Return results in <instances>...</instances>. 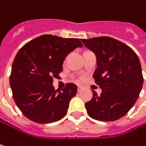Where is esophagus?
Here are the masks:
<instances>
[{
	"label": "esophagus",
	"mask_w": 146,
	"mask_h": 146,
	"mask_svg": "<svg viewBox=\"0 0 146 146\" xmlns=\"http://www.w3.org/2000/svg\"><path fill=\"white\" fill-rule=\"evenodd\" d=\"M80 90H81V87H80V86H78V89H77V91H78V92H80Z\"/></svg>",
	"instance_id": "1"
}]
</instances>
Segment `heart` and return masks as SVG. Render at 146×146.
I'll return each mask as SVG.
<instances>
[{
    "label": "heart",
    "instance_id": "1",
    "mask_svg": "<svg viewBox=\"0 0 146 146\" xmlns=\"http://www.w3.org/2000/svg\"><path fill=\"white\" fill-rule=\"evenodd\" d=\"M83 80H84V79H83V77H80V81H82Z\"/></svg>",
    "mask_w": 146,
    "mask_h": 146
}]
</instances>
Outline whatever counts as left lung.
I'll use <instances>...</instances> for the list:
<instances>
[{
  "mask_svg": "<svg viewBox=\"0 0 146 146\" xmlns=\"http://www.w3.org/2000/svg\"><path fill=\"white\" fill-rule=\"evenodd\" d=\"M93 51L97 68L93 78L102 90L100 96L86 103L88 115L100 121L119 120L128 113L139 97L144 79L140 60L125 43L109 36L81 39Z\"/></svg>",
  "mask_w": 146,
  "mask_h": 146,
  "instance_id": "left-lung-1",
  "label": "left lung"
}]
</instances>
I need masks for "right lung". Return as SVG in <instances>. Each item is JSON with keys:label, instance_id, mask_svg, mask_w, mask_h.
<instances>
[{"label": "right lung", "instance_id": "1", "mask_svg": "<svg viewBox=\"0 0 146 146\" xmlns=\"http://www.w3.org/2000/svg\"><path fill=\"white\" fill-rule=\"evenodd\" d=\"M82 46L78 38L43 35L19 50L12 64L10 85L16 106L26 118L46 124L66 115L77 86L68 83L61 90H55L53 78L59 77L68 54Z\"/></svg>", "mask_w": 146, "mask_h": 146}]
</instances>
